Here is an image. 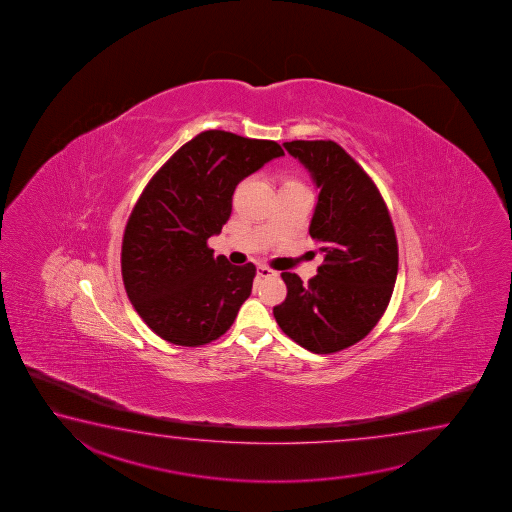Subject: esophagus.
Masks as SVG:
<instances>
[{"label":"esophagus","mask_w":512,"mask_h":512,"mask_svg":"<svg viewBox=\"0 0 512 512\" xmlns=\"http://www.w3.org/2000/svg\"><path fill=\"white\" fill-rule=\"evenodd\" d=\"M274 274H276V272L269 269V267H265V265H258V276H260V278H270V276H274Z\"/></svg>","instance_id":"34e87169"}]
</instances>
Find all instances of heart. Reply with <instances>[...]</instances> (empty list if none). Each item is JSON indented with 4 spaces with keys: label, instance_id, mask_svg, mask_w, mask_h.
<instances>
[{
    "label": "heart",
    "instance_id": "obj_1",
    "mask_svg": "<svg viewBox=\"0 0 512 512\" xmlns=\"http://www.w3.org/2000/svg\"><path fill=\"white\" fill-rule=\"evenodd\" d=\"M285 184H299V182L292 181V179H286Z\"/></svg>",
    "mask_w": 512,
    "mask_h": 512
}]
</instances>
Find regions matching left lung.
Returning a JSON list of instances; mask_svg holds the SVG:
<instances>
[{
  "instance_id": "1",
  "label": "left lung",
  "mask_w": 512,
  "mask_h": 512,
  "mask_svg": "<svg viewBox=\"0 0 512 512\" xmlns=\"http://www.w3.org/2000/svg\"><path fill=\"white\" fill-rule=\"evenodd\" d=\"M319 188L310 236L324 263L304 286L283 272L288 294L274 306L285 335L317 355L353 346L389 306L398 276V242L382 193L335 141H286Z\"/></svg>"
}]
</instances>
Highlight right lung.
<instances>
[{"instance_id": "1", "label": "right lung", "mask_w": 512, "mask_h": 512, "mask_svg": "<svg viewBox=\"0 0 512 512\" xmlns=\"http://www.w3.org/2000/svg\"><path fill=\"white\" fill-rule=\"evenodd\" d=\"M281 156L276 141L204 130L141 193L123 233V285L139 317L166 342L204 346L231 328L256 267L215 258L209 236L231 217L238 182Z\"/></svg>"}]
</instances>
